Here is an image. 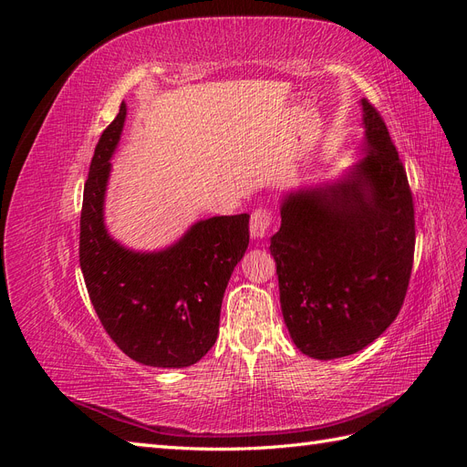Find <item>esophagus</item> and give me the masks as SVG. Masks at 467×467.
Masks as SVG:
<instances>
[{
  "label": "esophagus",
  "instance_id": "1",
  "mask_svg": "<svg viewBox=\"0 0 467 467\" xmlns=\"http://www.w3.org/2000/svg\"><path fill=\"white\" fill-rule=\"evenodd\" d=\"M271 223H273V216H271V212H268V210L259 208V210L253 212L251 223H249L251 237L253 239H263L266 235L268 228H271Z\"/></svg>",
  "mask_w": 467,
  "mask_h": 467
}]
</instances>
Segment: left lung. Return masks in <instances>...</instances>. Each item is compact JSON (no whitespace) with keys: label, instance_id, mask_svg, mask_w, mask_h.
<instances>
[{"label":"left lung","instance_id":"1","mask_svg":"<svg viewBox=\"0 0 467 467\" xmlns=\"http://www.w3.org/2000/svg\"><path fill=\"white\" fill-rule=\"evenodd\" d=\"M358 161L280 196L271 237L292 343L317 360L374 343L398 317L415 253L413 196L378 110L360 99Z\"/></svg>","mask_w":467,"mask_h":467}]
</instances>
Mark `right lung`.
Listing matches in <instances>:
<instances>
[{
	"label": "right lung",
	"instance_id": "add662e5",
	"mask_svg": "<svg viewBox=\"0 0 467 467\" xmlns=\"http://www.w3.org/2000/svg\"><path fill=\"white\" fill-rule=\"evenodd\" d=\"M126 103L99 138L83 189L79 265L112 341L153 368H187L218 338L225 286L249 245V214L194 222L171 245L140 251L109 234L105 199Z\"/></svg>",
	"mask_w": 467,
	"mask_h": 467
}]
</instances>
